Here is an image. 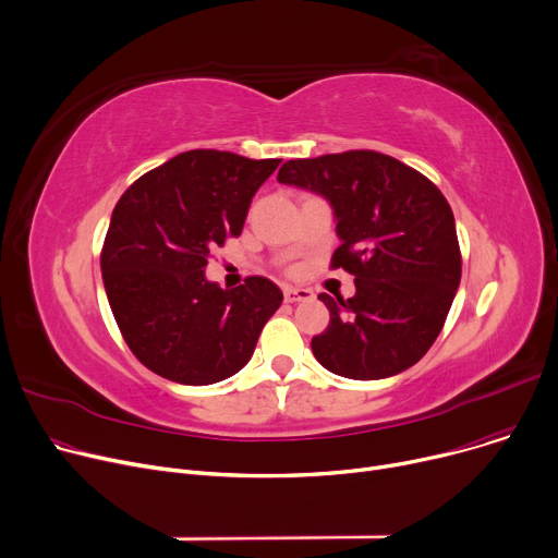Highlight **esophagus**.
Segmentation results:
<instances>
[{
  "instance_id": "esophagus-1",
  "label": "esophagus",
  "mask_w": 558,
  "mask_h": 558,
  "mask_svg": "<svg viewBox=\"0 0 558 558\" xmlns=\"http://www.w3.org/2000/svg\"><path fill=\"white\" fill-rule=\"evenodd\" d=\"M283 298H286V302H308V300H313V290H308V288H292V286H286L283 288Z\"/></svg>"
}]
</instances>
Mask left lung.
<instances>
[{"mask_svg": "<svg viewBox=\"0 0 558 558\" xmlns=\"http://www.w3.org/2000/svg\"><path fill=\"white\" fill-rule=\"evenodd\" d=\"M277 180L331 205L340 239L333 268L355 277L349 300L319 294L331 319L311 340L317 363L353 380L416 365L437 340L462 279L454 216L441 191L374 150L290 159Z\"/></svg>", "mask_w": 558, "mask_h": 558, "instance_id": "1", "label": "left lung"}]
</instances>
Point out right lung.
<instances>
[{
	"label": "right lung",
	"instance_id": "right-lung-1",
	"mask_svg": "<svg viewBox=\"0 0 558 558\" xmlns=\"http://www.w3.org/2000/svg\"><path fill=\"white\" fill-rule=\"evenodd\" d=\"M279 161L180 153L117 203L101 252L104 286L125 344L157 376L214 385L250 363L283 292L266 277L225 290L205 268L216 245L243 232L254 193Z\"/></svg>",
	"mask_w": 558,
	"mask_h": 558
}]
</instances>
